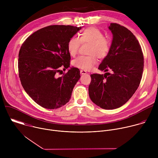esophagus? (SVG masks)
I'll use <instances>...</instances> for the list:
<instances>
[{"mask_svg":"<svg viewBox=\"0 0 158 158\" xmlns=\"http://www.w3.org/2000/svg\"><path fill=\"white\" fill-rule=\"evenodd\" d=\"M80 73L81 75H83V74H87V72L85 71H84V70H81L80 71Z\"/></svg>","mask_w":158,"mask_h":158,"instance_id":"1","label":"esophagus"}]
</instances>
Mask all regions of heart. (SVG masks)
<instances>
[{
  "label": "heart",
  "mask_w": 158,
  "mask_h": 158,
  "mask_svg": "<svg viewBox=\"0 0 158 158\" xmlns=\"http://www.w3.org/2000/svg\"><path fill=\"white\" fill-rule=\"evenodd\" d=\"M89 44L87 56H80L73 61L75 67L84 71H89L97 63V57L102 59L109 52L110 44L108 39L104 37L103 32L95 27H89L83 30L79 39L71 37L67 45V49L71 56H75L78 52L80 44Z\"/></svg>",
  "instance_id": "1"
}]
</instances>
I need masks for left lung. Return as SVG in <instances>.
<instances>
[{"label":"left lung","mask_w":158,"mask_h":158,"mask_svg":"<svg viewBox=\"0 0 158 158\" xmlns=\"http://www.w3.org/2000/svg\"><path fill=\"white\" fill-rule=\"evenodd\" d=\"M112 34L109 52L99 66L108 71L104 74H91L89 95L91 101L104 109H114L124 105L138 88L144 68L141 46L134 35L126 27L111 23Z\"/></svg>","instance_id":"1"}]
</instances>
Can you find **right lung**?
<instances>
[{
  "instance_id": "obj_1",
  "label": "right lung",
  "mask_w": 158,
  "mask_h": 158,
  "mask_svg": "<svg viewBox=\"0 0 158 158\" xmlns=\"http://www.w3.org/2000/svg\"><path fill=\"white\" fill-rule=\"evenodd\" d=\"M81 27L54 25L34 32L22 44L19 53V75L27 94L39 106L57 109L69 102L80 79V71L70 67L69 40Z\"/></svg>"
}]
</instances>
